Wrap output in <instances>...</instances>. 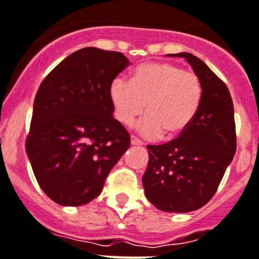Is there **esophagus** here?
<instances>
[{"instance_id": "1", "label": "esophagus", "mask_w": 259, "mask_h": 259, "mask_svg": "<svg viewBox=\"0 0 259 259\" xmlns=\"http://www.w3.org/2000/svg\"><path fill=\"white\" fill-rule=\"evenodd\" d=\"M132 145H133V146H142L143 142L140 140V138L132 136Z\"/></svg>"}]
</instances>
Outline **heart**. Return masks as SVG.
Listing matches in <instances>:
<instances>
[{
  "label": "heart",
  "instance_id": "b5f03b06",
  "mask_svg": "<svg viewBox=\"0 0 259 259\" xmlns=\"http://www.w3.org/2000/svg\"><path fill=\"white\" fill-rule=\"evenodd\" d=\"M116 118L132 125L145 110L147 117L138 129L146 137L175 138L196 118L203 101L199 75L166 62L145 63L137 67L132 80L117 77L109 89Z\"/></svg>",
  "mask_w": 259,
  "mask_h": 259
}]
</instances>
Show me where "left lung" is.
<instances>
[{
    "label": "left lung",
    "mask_w": 259,
    "mask_h": 259,
    "mask_svg": "<svg viewBox=\"0 0 259 259\" xmlns=\"http://www.w3.org/2000/svg\"><path fill=\"white\" fill-rule=\"evenodd\" d=\"M184 58L203 82L196 118L183 134L163 145H147L142 177L147 200L164 212H192L209 201L237 149L233 101L225 82L190 52Z\"/></svg>",
    "instance_id": "8db88e82"
}]
</instances>
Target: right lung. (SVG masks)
Wrapping results in <instances>:
<instances>
[{
    "mask_svg": "<svg viewBox=\"0 0 259 259\" xmlns=\"http://www.w3.org/2000/svg\"><path fill=\"white\" fill-rule=\"evenodd\" d=\"M129 59L85 47L60 62L39 85L26 153L39 187L60 205L96 199L110 170L130 146L113 117L109 89Z\"/></svg>",
    "mask_w": 259,
    "mask_h": 259,
    "instance_id": "right-lung-1",
    "label": "right lung"
}]
</instances>
